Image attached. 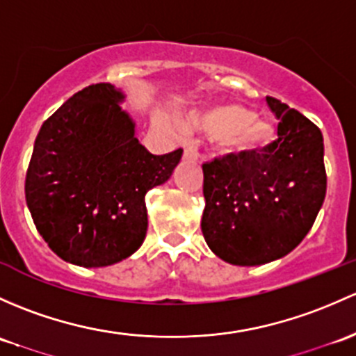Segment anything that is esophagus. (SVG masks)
<instances>
[{
  "label": "esophagus",
  "mask_w": 356,
  "mask_h": 356,
  "mask_svg": "<svg viewBox=\"0 0 356 356\" xmlns=\"http://www.w3.org/2000/svg\"><path fill=\"white\" fill-rule=\"evenodd\" d=\"M184 159H197V149L193 145L184 148Z\"/></svg>",
  "instance_id": "34e87169"
}]
</instances>
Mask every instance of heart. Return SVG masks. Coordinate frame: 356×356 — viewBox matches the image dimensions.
I'll return each mask as SVG.
<instances>
[{
	"label": "heart",
	"mask_w": 356,
	"mask_h": 356,
	"mask_svg": "<svg viewBox=\"0 0 356 356\" xmlns=\"http://www.w3.org/2000/svg\"><path fill=\"white\" fill-rule=\"evenodd\" d=\"M189 128L220 138L223 149L230 155L256 152L266 147L273 138V128L268 121L256 118L252 111L237 104H220L194 112L189 118Z\"/></svg>",
	"instance_id": "b5f03b06"
}]
</instances>
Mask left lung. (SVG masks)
Returning <instances> with one entry per match:
<instances>
[{
  "instance_id": "obj_1",
  "label": "left lung",
  "mask_w": 356,
  "mask_h": 356,
  "mask_svg": "<svg viewBox=\"0 0 356 356\" xmlns=\"http://www.w3.org/2000/svg\"><path fill=\"white\" fill-rule=\"evenodd\" d=\"M278 138L259 152L204 163L201 220L213 254L235 266L286 256L309 230L326 197L323 133L300 112L266 97Z\"/></svg>"
}]
</instances>
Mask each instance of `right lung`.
<instances>
[{"instance_id":"add662e5","label":"right lung","mask_w":356,"mask_h":356,"mask_svg":"<svg viewBox=\"0 0 356 356\" xmlns=\"http://www.w3.org/2000/svg\"><path fill=\"white\" fill-rule=\"evenodd\" d=\"M111 83L80 90L33 143L25 200L37 230L63 261L102 268L136 252L147 237L145 196L170 179L182 149L152 155Z\"/></svg>"}]
</instances>
